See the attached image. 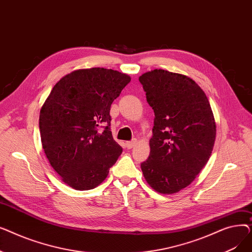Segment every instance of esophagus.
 <instances>
[{"label": "esophagus", "instance_id": "34e87169", "mask_svg": "<svg viewBox=\"0 0 252 252\" xmlns=\"http://www.w3.org/2000/svg\"><path fill=\"white\" fill-rule=\"evenodd\" d=\"M136 143H137V142H136L135 140H134V141H128V142L126 143V146L127 149H131V148H133V147L135 146Z\"/></svg>", "mask_w": 252, "mask_h": 252}]
</instances>
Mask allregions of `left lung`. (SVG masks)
<instances>
[{
    "label": "left lung",
    "mask_w": 252,
    "mask_h": 252,
    "mask_svg": "<svg viewBox=\"0 0 252 252\" xmlns=\"http://www.w3.org/2000/svg\"><path fill=\"white\" fill-rule=\"evenodd\" d=\"M139 81L154 110L150 155L141 163L145 180L161 194L186 188L207 163L217 126L209 101L192 78L163 69Z\"/></svg>",
    "instance_id": "left-lung-1"
}]
</instances>
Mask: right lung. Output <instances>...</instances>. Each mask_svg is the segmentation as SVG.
Returning a JSON list of instances; mask_svg holds the SVG:
<instances>
[{"mask_svg":"<svg viewBox=\"0 0 252 252\" xmlns=\"http://www.w3.org/2000/svg\"><path fill=\"white\" fill-rule=\"evenodd\" d=\"M129 82L126 73L94 67L66 74L52 89L39 112L41 140L50 164L69 187L96 188L122 154L110 130V107Z\"/></svg>","mask_w":252,"mask_h":252,"instance_id":"obj_1","label":"right lung"}]
</instances>
